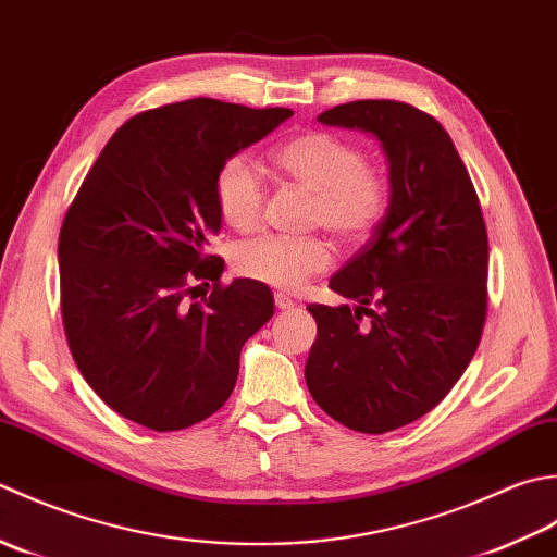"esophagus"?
<instances>
[{
    "instance_id": "obj_1",
    "label": "esophagus",
    "mask_w": 557,
    "mask_h": 557,
    "mask_svg": "<svg viewBox=\"0 0 557 557\" xmlns=\"http://www.w3.org/2000/svg\"><path fill=\"white\" fill-rule=\"evenodd\" d=\"M274 300H276V308H278V310H290L293 305H295V302L288 298L286 293H276V295H274Z\"/></svg>"
}]
</instances>
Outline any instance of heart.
<instances>
[{"label":"heart","instance_id":"heart-1","mask_svg":"<svg viewBox=\"0 0 557 557\" xmlns=\"http://www.w3.org/2000/svg\"><path fill=\"white\" fill-rule=\"evenodd\" d=\"M274 163L288 180L312 195L310 223L324 225L338 240L362 243L382 223L389 207V189L377 170L366 165L356 144L329 132H308L283 141ZM215 207L231 228H259L267 207L262 170L249 156H233L215 173ZM334 264V247L326 237L267 235L235 247L233 267L240 276L278 290H298L310 276Z\"/></svg>","mask_w":557,"mask_h":557}]
</instances>
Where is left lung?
Instances as JSON below:
<instances>
[{"instance_id":"8db88e82","label":"left lung","mask_w":557,"mask_h":557,"mask_svg":"<svg viewBox=\"0 0 557 557\" xmlns=\"http://www.w3.org/2000/svg\"><path fill=\"white\" fill-rule=\"evenodd\" d=\"M317 120L380 141L389 207L329 281L356 308H308L317 338L305 382L334 421L382 435L445 399L479 348L487 233L469 170L435 117L399 100H354Z\"/></svg>"}]
</instances>
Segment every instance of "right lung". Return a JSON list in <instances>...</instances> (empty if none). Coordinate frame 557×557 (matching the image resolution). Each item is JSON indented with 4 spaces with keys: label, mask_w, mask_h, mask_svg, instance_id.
<instances>
[{
    "label": "right lung",
    "mask_w": 557,
    "mask_h": 557,
    "mask_svg": "<svg viewBox=\"0 0 557 557\" xmlns=\"http://www.w3.org/2000/svg\"><path fill=\"white\" fill-rule=\"evenodd\" d=\"M290 115L213 98L146 110L88 170L57 247L62 320L84 380L127 421L168 433L228 401L274 295L249 278L219 283L223 259L207 255L221 231L213 183ZM209 280L212 293L197 296Z\"/></svg>",
    "instance_id": "obj_1"
}]
</instances>
